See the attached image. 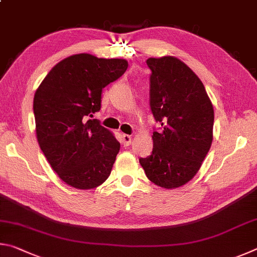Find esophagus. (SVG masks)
<instances>
[{"label":"esophagus","instance_id":"obj_1","mask_svg":"<svg viewBox=\"0 0 257 257\" xmlns=\"http://www.w3.org/2000/svg\"><path fill=\"white\" fill-rule=\"evenodd\" d=\"M121 143H123L124 147H128L132 143V137L128 136V134H123L121 136Z\"/></svg>","mask_w":257,"mask_h":257}]
</instances>
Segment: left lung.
Here are the masks:
<instances>
[{"label":"left lung","instance_id":"1","mask_svg":"<svg viewBox=\"0 0 257 257\" xmlns=\"http://www.w3.org/2000/svg\"><path fill=\"white\" fill-rule=\"evenodd\" d=\"M150 106L161 128L140 164L147 177L167 190L185 185L199 172L213 140L214 110L202 81L175 56L150 57Z\"/></svg>","mask_w":257,"mask_h":257}]
</instances>
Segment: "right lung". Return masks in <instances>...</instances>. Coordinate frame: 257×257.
<instances>
[{
    "mask_svg": "<svg viewBox=\"0 0 257 257\" xmlns=\"http://www.w3.org/2000/svg\"><path fill=\"white\" fill-rule=\"evenodd\" d=\"M127 66L124 58L75 54L58 62L36 90V137L51 167L67 185L91 190L109 177L120 145L89 116L100 110L102 89Z\"/></svg>",
    "mask_w": 257,
    "mask_h": 257,
    "instance_id": "1",
    "label": "right lung"
}]
</instances>
